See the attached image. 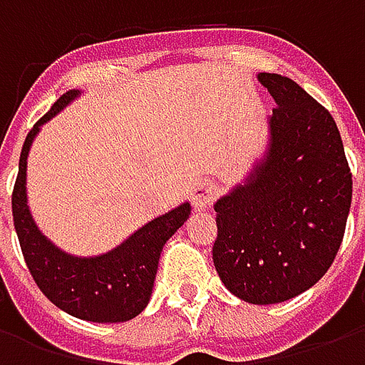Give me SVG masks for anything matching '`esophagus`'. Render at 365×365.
<instances>
[{
    "label": "esophagus",
    "instance_id": "esophagus-1",
    "mask_svg": "<svg viewBox=\"0 0 365 365\" xmlns=\"http://www.w3.org/2000/svg\"><path fill=\"white\" fill-rule=\"evenodd\" d=\"M215 195H217V185L213 182H199L193 191H191V203L197 211H205L207 207L213 203Z\"/></svg>",
    "mask_w": 365,
    "mask_h": 365
}]
</instances>
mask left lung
<instances>
[{
  "label": "left lung",
  "mask_w": 365,
  "mask_h": 365,
  "mask_svg": "<svg viewBox=\"0 0 365 365\" xmlns=\"http://www.w3.org/2000/svg\"><path fill=\"white\" fill-rule=\"evenodd\" d=\"M277 107L268 148L215 203L213 262L225 287L252 305L297 297L327 274L344 238L352 174L332 115L299 83L258 74Z\"/></svg>",
  "instance_id": "1"
}]
</instances>
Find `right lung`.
<instances>
[{"mask_svg": "<svg viewBox=\"0 0 365 365\" xmlns=\"http://www.w3.org/2000/svg\"><path fill=\"white\" fill-rule=\"evenodd\" d=\"M80 96V90L66 91L25 138L11 195L13 222L29 272L54 305L82 321L125 322L148 305L162 248L187 221L191 205L185 201L146 222L117 248L90 258L64 252L44 237L27 205L29 150L44 123Z\"/></svg>", "mask_w": 365, "mask_h": 365, "instance_id": "right-lung-1", "label": "right lung"}]
</instances>
